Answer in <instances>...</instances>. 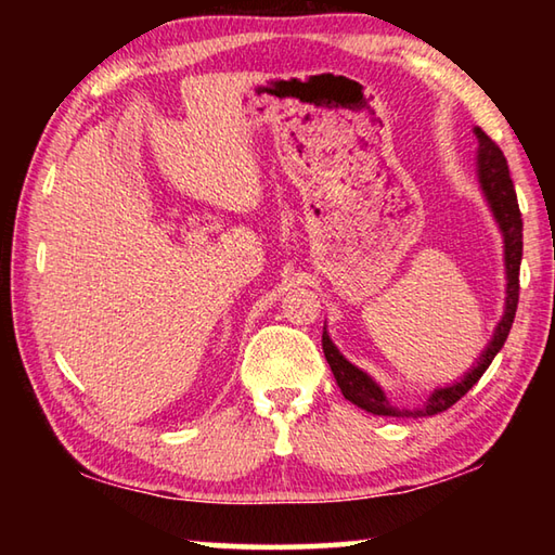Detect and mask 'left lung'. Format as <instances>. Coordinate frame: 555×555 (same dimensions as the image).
<instances>
[{
    "label": "left lung",
    "instance_id": "obj_1",
    "mask_svg": "<svg viewBox=\"0 0 555 555\" xmlns=\"http://www.w3.org/2000/svg\"><path fill=\"white\" fill-rule=\"evenodd\" d=\"M473 131L477 137V144H480L477 146V158H475L477 183L482 188V195L487 205H490L494 222L500 224L502 242H504V276H506L504 313L494 327L492 340L487 343V347L480 352V357H477L473 367H469L463 377L455 379L453 384L436 387L430 391V397L416 409L393 406L379 384L374 382L367 372L347 360V357L337 350L335 343L331 340V335H327V331L323 327V352L335 374V382L337 387H340L343 397L347 401H352L354 406L374 413V416L418 418V416H434V413L450 409L455 401L463 399L465 393L475 387L477 379H480L487 372V367L492 364L494 354L502 350L506 335L512 331L516 304H519V267H521V249H524L521 212H519V203H516V191H514V183L509 178V166H506L502 149L496 146L480 127H475Z\"/></svg>",
    "mask_w": 555,
    "mask_h": 555
}]
</instances>
